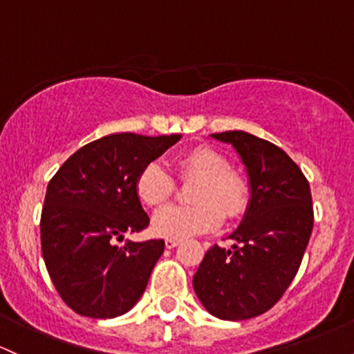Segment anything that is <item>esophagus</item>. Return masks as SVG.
Wrapping results in <instances>:
<instances>
[{
	"label": "esophagus",
	"instance_id": "1",
	"mask_svg": "<svg viewBox=\"0 0 354 354\" xmlns=\"http://www.w3.org/2000/svg\"><path fill=\"white\" fill-rule=\"evenodd\" d=\"M180 240H174V239H166L165 240V247L168 248V250H171V248H174V247H178L180 245Z\"/></svg>",
	"mask_w": 354,
	"mask_h": 354
}]
</instances>
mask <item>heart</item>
Wrapping results in <instances>:
<instances>
[{
    "mask_svg": "<svg viewBox=\"0 0 354 354\" xmlns=\"http://www.w3.org/2000/svg\"><path fill=\"white\" fill-rule=\"evenodd\" d=\"M183 176H196L192 193L195 205H169L153 216V232L165 239L183 240L220 227L223 215L236 218L248 205V186L230 171L227 158L207 146H198L178 159ZM174 192V180L161 162H147L136 178V193L147 207H159ZM224 213L221 214V212Z\"/></svg>",
    "mask_w": 354,
    "mask_h": 354,
    "instance_id": "b5f03b06",
    "label": "heart"
}]
</instances>
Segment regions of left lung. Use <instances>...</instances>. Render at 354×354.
Returning a JSON list of instances; mask_svg holds the SVG:
<instances>
[{"label":"left lung","instance_id":"8db88e82","mask_svg":"<svg viewBox=\"0 0 354 354\" xmlns=\"http://www.w3.org/2000/svg\"><path fill=\"white\" fill-rule=\"evenodd\" d=\"M212 138L239 153L250 200L230 235L236 245L209 248L193 277V289L218 319H250L269 310L296 277L313 232V198L302 171L281 147L245 131Z\"/></svg>","mask_w":354,"mask_h":354}]
</instances>
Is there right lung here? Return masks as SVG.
I'll return each instance as SVG.
<instances>
[{
	"instance_id": "add662e5",
	"label": "right lung",
	"mask_w": 354,
	"mask_h": 354,
	"mask_svg": "<svg viewBox=\"0 0 354 354\" xmlns=\"http://www.w3.org/2000/svg\"><path fill=\"white\" fill-rule=\"evenodd\" d=\"M180 134H109L73 153L46 188L40 234L53 286L80 316L126 314L145 292L165 240H115L149 225L136 178L147 162L176 145Z\"/></svg>"
}]
</instances>
